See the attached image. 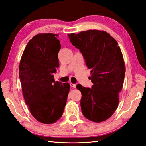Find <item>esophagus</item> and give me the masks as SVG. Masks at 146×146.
Returning <instances> with one entry per match:
<instances>
[{
	"label": "esophagus",
	"instance_id": "obj_1",
	"mask_svg": "<svg viewBox=\"0 0 146 146\" xmlns=\"http://www.w3.org/2000/svg\"><path fill=\"white\" fill-rule=\"evenodd\" d=\"M70 86H71V87H72V88H76L77 85H76V84H74V83H70Z\"/></svg>",
	"mask_w": 146,
	"mask_h": 146
}]
</instances>
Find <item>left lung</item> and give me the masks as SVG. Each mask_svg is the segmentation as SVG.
Returning a JSON list of instances; mask_svg holds the SVG:
<instances>
[{
  "label": "left lung",
  "instance_id": "8db88e82",
  "mask_svg": "<svg viewBox=\"0 0 146 146\" xmlns=\"http://www.w3.org/2000/svg\"><path fill=\"white\" fill-rule=\"evenodd\" d=\"M68 36L91 69L93 83L92 88L77 85L82 93V112L92 122L105 121L118 107L124 80L125 68L121 48L116 39L105 31L88 30Z\"/></svg>",
  "mask_w": 146,
  "mask_h": 146
}]
</instances>
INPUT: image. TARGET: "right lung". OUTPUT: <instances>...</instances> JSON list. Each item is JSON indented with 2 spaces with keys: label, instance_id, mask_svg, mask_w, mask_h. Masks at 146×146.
<instances>
[{
  "label": "right lung",
  "instance_id": "1",
  "mask_svg": "<svg viewBox=\"0 0 146 146\" xmlns=\"http://www.w3.org/2000/svg\"><path fill=\"white\" fill-rule=\"evenodd\" d=\"M54 33H39L29 41L22 55L19 76L25 104L39 122L54 123L61 118L70 85L55 81L59 66L60 41Z\"/></svg>",
  "mask_w": 146,
  "mask_h": 146
}]
</instances>
